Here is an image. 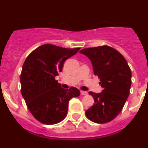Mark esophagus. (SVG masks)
<instances>
[{
  "instance_id": "1",
  "label": "esophagus",
  "mask_w": 148,
  "mask_h": 148,
  "mask_svg": "<svg viewBox=\"0 0 148 148\" xmlns=\"http://www.w3.org/2000/svg\"><path fill=\"white\" fill-rule=\"evenodd\" d=\"M80 93H81V95H83V96H87L88 95V93L86 91H80Z\"/></svg>"
}]
</instances>
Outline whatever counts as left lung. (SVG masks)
<instances>
[{"label": "left lung", "mask_w": 148, "mask_h": 148, "mask_svg": "<svg viewBox=\"0 0 148 148\" xmlns=\"http://www.w3.org/2000/svg\"><path fill=\"white\" fill-rule=\"evenodd\" d=\"M80 52L90 60L93 73L103 88L101 93L89 92L94 104L86 111V116L98 124L111 122L122 110L130 94L131 70L125 58L111 47L86 48Z\"/></svg>", "instance_id": "1"}]
</instances>
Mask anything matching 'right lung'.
<instances>
[{
  "label": "right lung",
  "instance_id": "right-lung-1",
  "mask_svg": "<svg viewBox=\"0 0 148 148\" xmlns=\"http://www.w3.org/2000/svg\"><path fill=\"white\" fill-rule=\"evenodd\" d=\"M79 49L46 44L26 58L20 78L21 94L32 114L41 123L55 124L63 120L69 101L80 96L78 89L62 88L55 79L62 72L65 61Z\"/></svg>",
  "mask_w": 148,
  "mask_h": 148
}]
</instances>
